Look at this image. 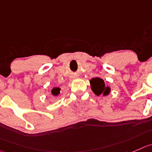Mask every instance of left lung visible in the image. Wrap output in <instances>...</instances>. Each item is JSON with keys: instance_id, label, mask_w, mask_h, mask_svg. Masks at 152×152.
<instances>
[{"instance_id": "obj_1", "label": "left lung", "mask_w": 152, "mask_h": 152, "mask_svg": "<svg viewBox=\"0 0 152 152\" xmlns=\"http://www.w3.org/2000/svg\"><path fill=\"white\" fill-rule=\"evenodd\" d=\"M89 83H90L91 89H92V92L96 95H100L101 94H103L104 96H105L110 92V88L108 86H105L104 80L100 77L92 78Z\"/></svg>"}]
</instances>
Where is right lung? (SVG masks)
I'll return each mask as SVG.
<instances>
[{"label": "right lung", "instance_id": "1", "mask_svg": "<svg viewBox=\"0 0 152 152\" xmlns=\"http://www.w3.org/2000/svg\"><path fill=\"white\" fill-rule=\"evenodd\" d=\"M60 88L59 87H54L51 89V94L54 96H57L60 94Z\"/></svg>", "mask_w": 152, "mask_h": 152}]
</instances>
